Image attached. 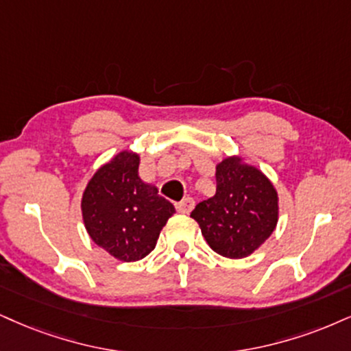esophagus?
Wrapping results in <instances>:
<instances>
[{
  "label": "esophagus",
  "mask_w": 351,
  "mask_h": 351,
  "mask_svg": "<svg viewBox=\"0 0 351 351\" xmlns=\"http://www.w3.org/2000/svg\"><path fill=\"white\" fill-rule=\"evenodd\" d=\"M177 211H180V213H184V215H189L190 211L193 210V206H195V200H193L192 197H185L182 202H179L177 203Z\"/></svg>",
  "instance_id": "34e87169"
}]
</instances>
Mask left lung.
<instances>
[{
  "label": "left lung",
  "instance_id": "1",
  "mask_svg": "<svg viewBox=\"0 0 351 351\" xmlns=\"http://www.w3.org/2000/svg\"><path fill=\"white\" fill-rule=\"evenodd\" d=\"M216 192L190 213L216 254L244 258L275 231L280 216L278 192L258 167L239 154L216 164Z\"/></svg>",
  "mask_w": 351,
  "mask_h": 351
}]
</instances>
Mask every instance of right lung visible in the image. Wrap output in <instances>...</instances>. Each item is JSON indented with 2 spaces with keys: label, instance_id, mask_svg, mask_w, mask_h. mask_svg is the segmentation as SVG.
I'll return each mask as SVG.
<instances>
[{
  "label": "right lung",
  "instance_id": "obj_1",
  "mask_svg": "<svg viewBox=\"0 0 351 351\" xmlns=\"http://www.w3.org/2000/svg\"><path fill=\"white\" fill-rule=\"evenodd\" d=\"M140 154L123 149L102 164L86 185L81 215L99 247L122 262H136L154 250L162 228L176 213L158 187L138 176Z\"/></svg>",
  "mask_w": 351,
  "mask_h": 351
}]
</instances>
